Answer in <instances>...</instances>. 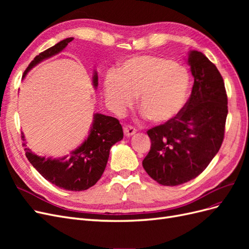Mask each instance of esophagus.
I'll use <instances>...</instances> for the list:
<instances>
[{
  "instance_id": "esophagus-1",
  "label": "esophagus",
  "mask_w": 249,
  "mask_h": 249,
  "mask_svg": "<svg viewBox=\"0 0 249 249\" xmlns=\"http://www.w3.org/2000/svg\"><path fill=\"white\" fill-rule=\"evenodd\" d=\"M124 133L126 137H130L132 136V135H134L135 133H136V129L135 127H133L132 125H124Z\"/></svg>"
}]
</instances>
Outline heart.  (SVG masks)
I'll return each mask as SVG.
<instances>
[{
	"instance_id": "heart-1",
	"label": "heart",
	"mask_w": 249,
	"mask_h": 249,
	"mask_svg": "<svg viewBox=\"0 0 249 249\" xmlns=\"http://www.w3.org/2000/svg\"><path fill=\"white\" fill-rule=\"evenodd\" d=\"M191 77L185 66L171 59L143 55L132 57L105 78V94L123 110L140 94L139 107L149 120L166 123L183 109L189 95Z\"/></svg>"
}]
</instances>
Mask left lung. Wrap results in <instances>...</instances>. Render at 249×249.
Listing matches in <instances>:
<instances>
[{"label": "left lung", "instance_id": "1", "mask_svg": "<svg viewBox=\"0 0 249 249\" xmlns=\"http://www.w3.org/2000/svg\"><path fill=\"white\" fill-rule=\"evenodd\" d=\"M194 84L176 117L147 131L152 145L142 161L157 183L178 186L195 178L219 150L228 116V95L217 67L197 51L188 58Z\"/></svg>", "mask_w": 249, "mask_h": 249}]
</instances>
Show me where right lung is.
<instances>
[{
  "label": "right lung",
  "instance_id": "obj_1",
  "mask_svg": "<svg viewBox=\"0 0 249 249\" xmlns=\"http://www.w3.org/2000/svg\"><path fill=\"white\" fill-rule=\"evenodd\" d=\"M71 38L58 42L54 47L41 52L29 64L25 74L43 59L50 58L61 52ZM93 85L97 86V73H94ZM124 138L123 126L118 119L96 113L88 138L83 144L71 153V157L51 159L38 157L25 148L26 157L33 167L52 184L70 191H83L96 184L106 168L110 148ZM21 140L25 136L21 133ZM26 146V143H22Z\"/></svg>",
  "mask_w": 249,
  "mask_h": 249
}]
</instances>
